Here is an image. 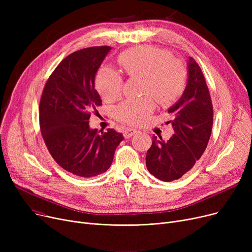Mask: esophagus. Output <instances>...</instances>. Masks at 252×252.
Segmentation results:
<instances>
[{
  "instance_id": "obj_1",
  "label": "esophagus",
  "mask_w": 252,
  "mask_h": 252,
  "mask_svg": "<svg viewBox=\"0 0 252 252\" xmlns=\"http://www.w3.org/2000/svg\"><path fill=\"white\" fill-rule=\"evenodd\" d=\"M138 133V130L136 129V128H133V127H127V128H126L125 130H124V136L126 137V138H130V137H133L135 134H137Z\"/></svg>"
}]
</instances>
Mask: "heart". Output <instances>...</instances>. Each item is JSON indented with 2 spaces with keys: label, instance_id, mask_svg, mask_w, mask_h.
Instances as JSON below:
<instances>
[{
  "label": "heart",
  "instance_id": "heart-1",
  "mask_svg": "<svg viewBox=\"0 0 252 252\" xmlns=\"http://www.w3.org/2000/svg\"><path fill=\"white\" fill-rule=\"evenodd\" d=\"M119 62L130 76L144 77V92L151 93L161 103L175 101L185 89L187 70L178 59L152 46L130 49L121 55ZM122 74L109 66L102 67L96 77V87L100 95L107 101L119 97L123 91ZM155 108L152 96L139 99H127L115 109L118 121L139 126L147 121Z\"/></svg>",
  "mask_w": 252,
  "mask_h": 252
}]
</instances>
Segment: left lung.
Masks as SVG:
<instances>
[{
  "mask_svg": "<svg viewBox=\"0 0 252 252\" xmlns=\"http://www.w3.org/2000/svg\"><path fill=\"white\" fill-rule=\"evenodd\" d=\"M175 134L168 141L153 136L147 151L149 173L163 182L178 180L202 156L213 129L214 108L200 66L188 60V82L180 100L168 109Z\"/></svg>",
  "mask_w": 252,
  "mask_h": 252,
  "instance_id": "left-lung-1",
  "label": "left lung"
}]
</instances>
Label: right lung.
Listing matches in <instances>:
<instances>
[{
    "mask_svg": "<svg viewBox=\"0 0 252 252\" xmlns=\"http://www.w3.org/2000/svg\"><path fill=\"white\" fill-rule=\"evenodd\" d=\"M111 47H91L73 52L52 72L39 101V127L54 160L83 178L107 170L124 136L113 128L92 129L91 111L102 105L95 76ZM98 112V111H97Z\"/></svg>",
    "mask_w": 252,
    "mask_h": 252,
    "instance_id": "1",
    "label": "right lung"
}]
</instances>
